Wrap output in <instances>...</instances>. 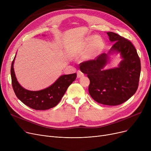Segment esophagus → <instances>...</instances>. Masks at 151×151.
<instances>
[{
  "mask_svg": "<svg viewBox=\"0 0 151 151\" xmlns=\"http://www.w3.org/2000/svg\"><path fill=\"white\" fill-rule=\"evenodd\" d=\"M84 76V73L82 72V71L78 70L77 71V77L78 78H81V77H83Z\"/></svg>",
  "mask_w": 151,
  "mask_h": 151,
  "instance_id": "1",
  "label": "esophagus"
}]
</instances>
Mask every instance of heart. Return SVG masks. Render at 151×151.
I'll list each match as a JSON object with an SVG mask.
<instances>
[{
  "label": "heart",
  "instance_id": "obj_1",
  "mask_svg": "<svg viewBox=\"0 0 151 151\" xmlns=\"http://www.w3.org/2000/svg\"><path fill=\"white\" fill-rule=\"evenodd\" d=\"M91 44H92L91 45L92 51V52H96L99 50V47H100V46L101 45V41L99 38L95 37Z\"/></svg>",
  "mask_w": 151,
  "mask_h": 151
}]
</instances>
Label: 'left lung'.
I'll use <instances>...</instances> for the list:
<instances>
[{"label":"left lung","instance_id":"1","mask_svg":"<svg viewBox=\"0 0 151 151\" xmlns=\"http://www.w3.org/2000/svg\"><path fill=\"white\" fill-rule=\"evenodd\" d=\"M107 34L109 40L114 42L109 52H119L123 58L119 67L103 70L107 62L106 54L84 61L80 67L90 80L88 90L91 97L99 104L115 106L128 100L137 91L141 62L137 50L128 39L111 32Z\"/></svg>","mask_w":151,"mask_h":151}]
</instances>
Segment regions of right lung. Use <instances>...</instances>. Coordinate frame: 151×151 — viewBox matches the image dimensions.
<instances>
[{"mask_svg":"<svg viewBox=\"0 0 151 151\" xmlns=\"http://www.w3.org/2000/svg\"><path fill=\"white\" fill-rule=\"evenodd\" d=\"M15 58V57H14ZM12 63V84L17 97L27 106L35 110H46L56 106L65 94L68 86L76 78V73L62 75L53 84L42 91H30L24 89L15 76Z\"/></svg>","mask_w":151,"mask_h":151,"instance_id":"obj_1","label":"right lung"}]
</instances>
